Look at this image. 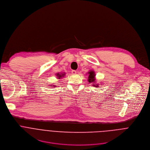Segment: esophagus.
Wrapping results in <instances>:
<instances>
[{
  "mask_svg": "<svg viewBox=\"0 0 150 150\" xmlns=\"http://www.w3.org/2000/svg\"><path fill=\"white\" fill-rule=\"evenodd\" d=\"M71 72H72V74L73 75H75V74H76V71H75V70H72Z\"/></svg>",
  "mask_w": 150,
  "mask_h": 150,
  "instance_id": "esophagus-1",
  "label": "esophagus"
}]
</instances>
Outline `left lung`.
<instances>
[{
	"mask_svg": "<svg viewBox=\"0 0 150 150\" xmlns=\"http://www.w3.org/2000/svg\"><path fill=\"white\" fill-rule=\"evenodd\" d=\"M88 81L89 82V83H91V84H93V86H94L95 87H98V84H93L95 83V82H96L97 81L96 80V74L95 72L93 70L90 71L89 72H88Z\"/></svg>",
	"mask_w": 150,
	"mask_h": 150,
	"instance_id": "obj_1",
	"label": "left lung"
}]
</instances>
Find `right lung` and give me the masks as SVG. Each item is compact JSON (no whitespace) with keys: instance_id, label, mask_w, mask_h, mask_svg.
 <instances>
[{"instance_id":"1","label":"right lung","mask_w":150,"mask_h":150,"mask_svg":"<svg viewBox=\"0 0 150 150\" xmlns=\"http://www.w3.org/2000/svg\"><path fill=\"white\" fill-rule=\"evenodd\" d=\"M65 75V73H64V74H59V73H57V74H56V76H57V79H60V78H62V77H63ZM50 86H52V87H55L56 85H50Z\"/></svg>"}]
</instances>
